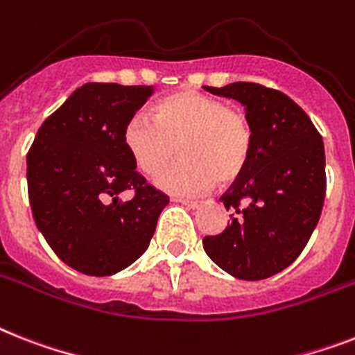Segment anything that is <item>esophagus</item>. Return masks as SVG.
Listing matches in <instances>:
<instances>
[{
  "label": "esophagus",
  "mask_w": 355,
  "mask_h": 355,
  "mask_svg": "<svg viewBox=\"0 0 355 355\" xmlns=\"http://www.w3.org/2000/svg\"><path fill=\"white\" fill-rule=\"evenodd\" d=\"M180 202L186 204L187 207H191V209H197L198 206H200V200H193V198H180Z\"/></svg>",
  "instance_id": "34e87169"
}]
</instances>
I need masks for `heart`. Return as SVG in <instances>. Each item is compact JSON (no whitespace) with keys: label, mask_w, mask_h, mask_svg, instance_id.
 <instances>
[{"label":"heart","mask_w":355,"mask_h":355,"mask_svg":"<svg viewBox=\"0 0 355 355\" xmlns=\"http://www.w3.org/2000/svg\"><path fill=\"white\" fill-rule=\"evenodd\" d=\"M123 146L146 177H155L176 149L183 160L157 178L175 195H197L213 184L232 182L244 171L253 151V128L239 109L197 91L169 94L151 109V118L135 114L123 128Z\"/></svg>","instance_id":"obj_1"}]
</instances>
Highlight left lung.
I'll return each instance as SVG.
<instances>
[{
    "label": "left lung",
    "mask_w": 355,
    "mask_h": 355,
    "mask_svg": "<svg viewBox=\"0 0 355 355\" xmlns=\"http://www.w3.org/2000/svg\"><path fill=\"white\" fill-rule=\"evenodd\" d=\"M204 89L243 103L253 128L250 162L220 197L233 211L232 223L204 237V250L233 277H272L301 255L321 217L327 193L322 138L281 91L252 82Z\"/></svg>",
    "instance_id": "1"
}]
</instances>
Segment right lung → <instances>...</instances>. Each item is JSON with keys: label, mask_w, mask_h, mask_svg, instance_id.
<instances>
[{"label": "right lung", "mask_w": 355, "mask_h": 355, "mask_svg": "<svg viewBox=\"0 0 355 355\" xmlns=\"http://www.w3.org/2000/svg\"><path fill=\"white\" fill-rule=\"evenodd\" d=\"M153 91L85 83L42 123L28 149L34 223L58 257L85 275L105 277L137 261L169 202L137 171L122 138ZM123 191H133L129 201Z\"/></svg>", "instance_id": "right-lung-1"}]
</instances>
